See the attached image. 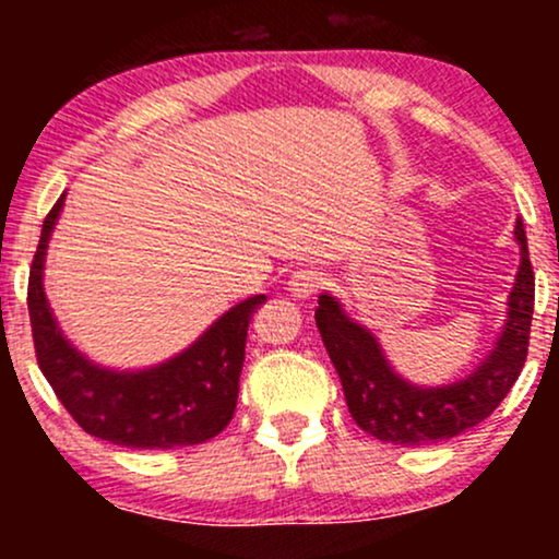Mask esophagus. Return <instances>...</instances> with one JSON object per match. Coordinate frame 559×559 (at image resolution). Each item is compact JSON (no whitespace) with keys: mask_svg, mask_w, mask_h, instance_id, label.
Masks as SVG:
<instances>
[{"mask_svg":"<svg viewBox=\"0 0 559 559\" xmlns=\"http://www.w3.org/2000/svg\"><path fill=\"white\" fill-rule=\"evenodd\" d=\"M323 273L316 271V267H299L288 278V292L297 299H310L312 294H318V288H323Z\"/></svg>","mask_w":559,"mask_h":559,"instance_id":"obj_1","label":"esophagus"}]
</instances>
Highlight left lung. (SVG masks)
Returning a JSON list of instances; mask_svg holds the SVG:
<instances>
[{
  "label": "left lung",
  "instance_id": "left-lung-1",
  "mask_svg": "<svg viewBox=\"0 0 559 559\" xmlns=\"http://www.w3.org/2000/svg\"><path fill=\"white\" fill-rule=\"evenodd\" d=\"M515 239L521 243V267L510 292V312L502 336L486 362L452 386L418 389L402 381L389 368L376 338L362 325L352 323L336 299L329 294L318 299V331L342 378L346 407L362 431L389 444L426 447L478 426L499 407L528 357L534 320L536 278L521 217Z\"/></svg>",
  "mask_w": 559,
  "mask_h": 559
}]
</instances>
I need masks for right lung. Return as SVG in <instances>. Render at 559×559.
Segmentation results:
<instances>
[{"instance_id": "right-lung-1", "label": "right lung", "mask_w": 559, "mask_h": 559, "mask_svg": "<svg viewBox=\"0 0 559 559\" xmlns=\"http://www.w3.org/2000/svg\"><path fill=\"white\" fill-rule=\"evenodd\" d=\"M44 217L28 275V316L38 368L57 400L86 433L131 449L191 447L213 439L234 418L252 312L265 294L228 310L183 355L141 373L96 368L62 338L41 286L44 252L62 210Z\"/></svg>"}]
</instances>
